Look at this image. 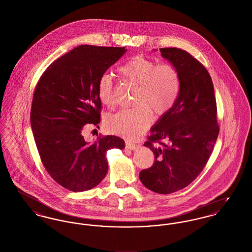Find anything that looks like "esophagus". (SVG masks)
Here are the masks:
<instances>
[{
    "mask_svg": "<svg viewBox=\"0 0 252 252\" xmlns=\"http://www.w3.org/2000/svg\"><path fill=\"white\" fill-rule=\"evenodd\" d=\"M126 147L128 148V149H131V150H135L136 147H137V145H135V144H132V143L126 142Z\"/></svg>",
    "mask_w": 252,
    "mask_h": 252,
    "instance_id": "obj_1",
    "label": "esophagus"
}]
</instances>
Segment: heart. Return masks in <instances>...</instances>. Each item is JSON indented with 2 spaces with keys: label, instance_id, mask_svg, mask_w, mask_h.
<instances>
[{
  "label": "heart",
  "instance_id": "obj_1",
  "mask_svg": "<svg viewBox=\"0 0 252 252\" xmlns=\"http://www.w3.org/2000/svg\"><path fill=\"white\" fill-rule=\"evenodd\" d=\"M118 72L126 81L137 86L134 94L136 107L108 115L105 126L111 133L135 139L151 126L154 119L152 110L162 115L173 107L180 92V75L171 64H157L142 56L126 60ZM97 94L103 105L108 108L115 106V89L108 73L100 76Z\"/></svg>",
  "mask_w": 252,
  "mask_h": 252
}]
</instances>
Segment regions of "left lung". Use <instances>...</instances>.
<instances>
[{"instance_id": "8db88e82", "label": "left lung", "mask_w": 252, "mask_h": 252, "mask_svg": "<svg viewBox=\"0 0 252 252\" xmlns=\"http://www.w3.org/2000/svg\"><path fill=\"white\" fill-rule=\"evenodd\" d=\"M179 72L180 92L173 107L157 121L144 143L155 155L140 180L158 193L180 191L196 179L212 154L219 133L215 89L210 73L189 53L159 49Z\"/></svg>"}]
</instances>
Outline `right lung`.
<instances>
[{
	"label": "right lung",
	"mask_w": 252,
	"mask_h": 252,
	"mask_svg": "<svg viewBox=\"0 0 252 252\" xmlns=\"http://www.w3.org/2000/svg\"><path fill=\"white\" fill-rule=\"evenodd\" d=\"M126 52L80 45L55 60L36 84L30 113L36 148L52 179L72 192L97 186L108 173L107 151L125 148L117 136L87 143L82 132L100 123L98 80Z\"/></svg>",
	"instance_id": "obj_1"
}]
</instances>
